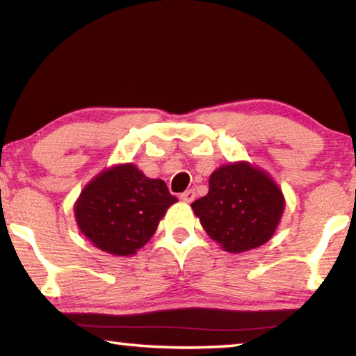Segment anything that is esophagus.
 Returning a JSON list of instances; mask_svg holds the SVG:
<instances>
[{
    "mask_svg": "<svg viewBox=\"0 0 356 356\" xmlns=\"http://www.w3.org/2000/svg\"><path fill=\"white\" fill-rule=\"evenodd\" d=\"M195 197H196L195 190H186V191L182 193V195H180V200L185 201V202H193V201H195Z\"/></svg>",
    "mask_w": 356,
    "mask_h": 356,
    "instance_id": "1",
    "label": "esophagus"
}]
</instances>
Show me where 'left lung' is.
Segmentation results:
<instances>
[{
    "instance_id": "8db88e82",
    "label": "left lung",
    "mask_w": 356,
    "mask_h": 356,
    "mask_svg": "<svg viewBox=\"0 0 356 356\" xmlns=\"http://www.w3.org/2000/svg\"><path fill=\"white\" fill-rule=\"evenodd\" d=\"M284 204L282 191L267 172L237 161L215 170L209 179V193L191 207L222 250L243 252L272 238Z\"/></svg>"
}]
</instances>
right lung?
Wrapping results in <instances>:
<instances>
[{
    "instance_id": "1",
    "label": "right lung",
    "mask_w": 356,
    "mask_h": 356,
    "mask_svg": "<svg viewBox=\"0 0 356 356\" xmlns=\"http://www.w3.org/2000/svg\"><path fill=\"white\" fill-rule=\"evenodd\" d=\"M177 197L161 179H149L135 165H116L84 186L74 207L80 231L99 250L131 256L154 236Z\"/></svg>"
}]
</instances>
